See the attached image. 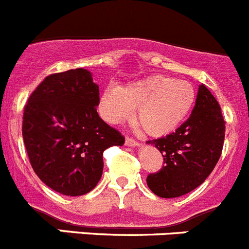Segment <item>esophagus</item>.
I'll return each instance as SVG.
<instances>
[{
    "mask_svg": "<svg viewBox=\"0 0 249 249\" xmlns=\"http://www.w3.org/2000/svg\"><path fill=\"white\" fill-rule=\"evenodd\" d=\"M139 144H140V142L133 138H129V136H127V138L125 139V145H127V146H139Z\"/></svg>",
    "mask_w": 249,
    "mask_h": 249,
    "instance_id": "34e87169",
    "label": "esophagus"
}]
</instances>
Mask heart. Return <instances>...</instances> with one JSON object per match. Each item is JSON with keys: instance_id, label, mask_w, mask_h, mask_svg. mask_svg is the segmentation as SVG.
<instances>
[{"instance_id": "1", "label": "heart", "mask_w": 249, "mask_h": 249, "mask_svg": "<svg viewBox=\"0 0 249 249\" xmlns=\"http://www.w3.org/2000/svg\"><path fill=\"white\" fill-rule=\"evenodd\" d=\"M195 103L191 83L165 75H151L124 88L110 87L103 91L100 111L111 124L129 119L136 109V119L147 134L166 135L189 115Z\"/></svg>"}]
</instances>
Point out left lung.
<instances>
[{
  "label": "left lung",
  "instance_id": "1",
  "mask_svg": "<svg viewBox=\"0 0 249 249\" xmlns=\"http://www.w3.org/2000/svg\"><path fill=\"white\" fill-rule=\"evenodd\" d=\"M226 122L216 98L200 86L191 115L163 138L149 140L162 154L163 165L149 174V189L163 198L182 196L200 186L222 154Z\"/></svg>",
  "mask_w": 249,
  "mask_h": 249
}]
</instances>
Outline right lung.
<instances>
[{"label": "right lung", "mask_w": 249, "mask_h": 249, "mask_svg": "<svg viewBox=\"0 0 249 249\" xmlns=\"http://www.w3.org/2000/svg\"><path fill=\"white\" fill-rule=\"evenodd\" d=\"M99 87L83 68L54 73L32 91L22 136L31 166L54 191L82 196L103 174V152L125 138L99 116Z\"/></svg>", "instance_id": "add662e5"}]
</instances>
